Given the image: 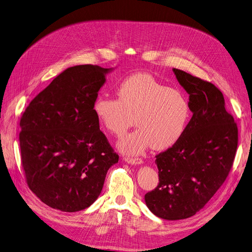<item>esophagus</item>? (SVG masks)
I'll return each instance as SVG.
<instances>
[{"mask_svg": "<svg viewBox=\"0 0 252 252\" xmlns=\"http://www.w3.org/2000/svg\"><path fill=\"white\" fill-rule=\"evenodd\" d=\"M125 160L129 163V164H134V165H139L143 162V160L141 158H129V157H126Z\"/></svg>", "mask_w": 252, "mask_h": 252, "instance_id": "esophagus-1", "label": "esophagus"}]
</instances>
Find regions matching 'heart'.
<instances>
[{"label": "heart", "instance_id": "1", "mask_svg": "<svg viewBox=\"0 0 252 252\" xmlns=\"http://www.w3.org/2000/svg\"><path fill=\"white\" fill-rule=\"evenodd\" d=\"M116 95L117 99L99 96L94 112L102 126L114 136H122L134 123L138 126L118 142L119 151L139 155L150 146L165 150L183 136L190 106L178 90L160 84L150 74L136 73L118 85Z\"/></svg>", "mask_w": 252, "mask_h": 252}]
</instances>
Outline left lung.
<instances>
[{
	"instance_id": "8db88e82",
	"label": "left lung",
	"mask_w": 252,
	"mask_h": 252,
	"mask_svg": "<svg viewBox=\"0 0 252 252\" xmlns=\"http://www.w3.org/2000/svg\"><path fill=\"white\" fill-rule=\"evenodd\" d=\"M173 71L189 94L193 116L173 147L156 155L159 183L145 195L151 213L168 220L190 218L204 207L227 179L238 145L237 125L221 92L190 73Z\"/></svg>"
}]
</instances>
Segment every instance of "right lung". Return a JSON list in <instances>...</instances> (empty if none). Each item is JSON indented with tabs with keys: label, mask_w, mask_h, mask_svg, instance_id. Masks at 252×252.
Instances as JSON below:
<instances>
[{
	"label": "right lung",
	"mask_w": 252,
	"mask_h": 252,
	"mask_svg": "<svg viewBox=\"0 0 252 252\" xmlns=\"http://www.w3.org/2000/svg\"><path fill=\"white\" fill-rule=\"evenodd\" d=\"M113 68L76 65L60 73L30 103L21 119V161L30 189L48 206L83 210L100 195L118 162L94 112L98 92Z\"/></svg>",
	"instance_id": "obj_1"
}]
</instances>
